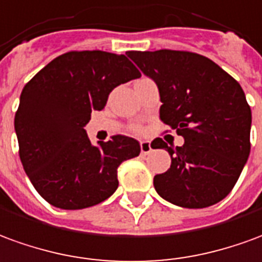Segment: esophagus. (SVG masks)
<instances>
[{"label": "esophagus", "mask_w": 262, "mask_h": 262, "mask_svg": "<svg viewBox=\"0 0 262 262\" xmlns=\"http://www.w3.org/2000/svg\"><path fill=\"white\" fill-rule=\"evenodd\" d=\"M141 152L146 155V154H149L152 151V146H151V142H148V141H141Z\"/></svg>", "instance_id": "esophagus-1"}]
</instances>
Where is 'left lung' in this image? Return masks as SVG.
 Listing matches in <instances>:
<instances>
[{
	"instance_id": "obj_1",
	"label": "left lung",
	"mask_w": 262,
	"mask_h": 262,
	"mask_svg": "<svg viewBox=\"0 0 262 262\" xmlns=\"http://www.w3.org/2000/svg\"><path fill=\"white\" fill-rule=\"evenodd\" d=\"M141 72L157 83L161 121L185 144L152 148L169 152L170 168L155 175L158 194L169 203L203 209L223 200L234 187L250 155L251 108L231 76L209 57L161 49L127 52Z\"/></svg>"
}]
</instances>
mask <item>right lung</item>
<instances>
[{
    "instance_id": "add662e5",
    "label": "right lung",
    "mask_w": 262,
    "mask_h": 262,
    "mask_svg": "<svg viewBox=\"0 0 262 262\" xmlns=\"http://www.w3.org/2000/svg\"><path fill=\"white\" fill-rule=\"evenodd\" d=\"M141 73L125 55L103 51L63 53L28 81L15 113L19 158L43 199L79 210L108 199L118 187L121 162L140 155L125 135L92 145L84 125L103 110L114 87Z\"/></svg>"
}]
</instances>
